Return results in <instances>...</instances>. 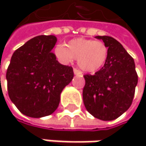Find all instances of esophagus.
<instances>
[{
	"mask_svg": "<svg viewBox=\"0 0 146 146\" xmlns=\"http://www.w3.org/2000/svg\"><path fill=\"white\" fill-rule=\"evenodd\" d=\"M73 73L75 75H79V76H82V73L79 71V70H78L77 68H74L73 69Z\"/></svg>",
	"mask_w": 146,
	"mask_h": 146,
	"instance_id": "1",
	"label": "esophagus"
}]
</instances>
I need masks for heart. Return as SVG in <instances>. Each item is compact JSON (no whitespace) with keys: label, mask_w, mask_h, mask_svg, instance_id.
<instances>
[{"label":"heart","mask_w":146,"mask_h":146,"mask_svg":"<svg viewBox=\"0 0 146 146\" xmlns=\"http://www.w3.org/2000/svg\"><path fill=\"white\" fill-rule=\"evenodd\" d=\"M55 53L63 63H70L77 59L78 67L90 73L101 70L108 58V48L103 42L84 38L71 40L66 46L57 45Z\"/></svg>","instance_id":"1"}]
</instances>
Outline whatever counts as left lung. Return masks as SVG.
I'll use <instances>...</instances> for the list:
<instances>
[{
  "label": "left lung",
  "mask_w": 146,
  "mask_h": 146,
  "mask_svg": "<svg viewBox=\"0 0 146 146\" xmlns=\"http://www.w3.org/2000/svg\"><path fill=\"white\" fill-rule=\"evenodd\" d=\"M108 48L105 66L94 75H84L83 101L86 110L95 117L111 121L131 106L138 75L134 61L123 46L110 36H96Z\"/></svg>",
  "instance_id": "obj_1"
}]
</instances>
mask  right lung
I'll list each match as a JSON object with an SVG mask.
<instances>
[{"label": "right lung", "instance_id": "1", "mask_svg": "<svg viewBox=\"0 0 146 146\" xmlns=\"http://www.w3.org/2000/svg\"><path fill=\"white\" fill-rule=\"evenodd\" d=\"M54 35H40L15 50L7 71L11 101L24 115L42 117L59 106L62 90L73 79V68L56 60Z\"/></svg>", "mask_w": 146, "mask_h": 146}]
</instances>
